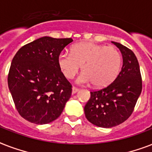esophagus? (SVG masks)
Returning <instances> with one entry per match:
<instances>
[{"label":"esophagus","instance_id":"34e87169","mask_svg":"<svg viewBox=\"0 0 152 152\" xmlns=\"http://www.w3.org/2000/svg\"><path fill=\"white\" fill-rule=\"evenodd\" d=\"M72 94H76V92H78L79 91H80V89L77 88H76V87H72Z\"/></svg>","mask_w":152,"mask_h":152}]
</instances>
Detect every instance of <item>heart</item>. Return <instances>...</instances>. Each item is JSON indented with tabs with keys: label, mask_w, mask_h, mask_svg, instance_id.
Returning <instances> with one entry per match:
<instances>
[{
	"label": "heart",
	"mask_w": 152,
	"mask_h": 152,
	"mask_svg": "<svg viewBox=\"0 0 152 152\" xmlns=\"http://www.w3.org/2000/svg\"><path fill=\"white\" fill-rule=\"evenodd\" d=\"M57 62L66 78H74L81 66L83 72L77 82L102 88L113 82L119 73L121 55L114 46L84 42L74 45L71 53L62 51Z\"/></svg>",
	"instance_id": "1"
}]
</instances>
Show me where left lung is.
I'll list each match as a JSON object with an SVG mask.
<instances>
[{"instance_id":"8db88e82","label":"left lung","mask_w":152,"mask_h":152,"mask_svg":"<svg viewBox=\"0 0 152 152\" xmlns=\"http://www.w3.org/2000/svg\"><path fill=\"white\" fill-rule=\"evenodd\" d=\"M112 43L122 55L121 70L107 87L91 91L90 99L84 106L86 118L102 128L113 127L127 120L142 91L140 65L134 53L121 43Z\"/></svg>"}]
</instances>
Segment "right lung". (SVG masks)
Returning a JSON list of instances; mask_svg holds the SVG:
<instances>
[{"mask_svg":"<svg viewBox=\"0 0 152 152\" xmlns=\"http://www.w3.org/2000/svg\"><path fill=\"white\" fill-rule=\"evenodd\" d=\"M72 41L42 37L21 47L13 57L8 88L19 113L30 122H52L71 97V83L61 71L57 58Z\"/></svg>","mask_w":152,"mask_h":152,"instance_id":"obj_1","label":"right lung"}]
</instances>
